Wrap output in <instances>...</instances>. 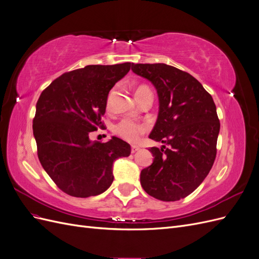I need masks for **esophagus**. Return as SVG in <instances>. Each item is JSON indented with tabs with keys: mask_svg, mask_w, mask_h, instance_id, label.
Returning <instances> with one entry per match:
<instances>
[{
	"mask_svg": "<svg viewBox=\"0 0 259 259\" xmlns=\"http://www.w3.org/2000/svg\"><path fill=\"white\" fill-rule=\"evenodd\" d=\"M139 150V147L138 146H132L131 147V152L132 153H135L136 151H138Z\"/></svg>",
	"mask_w": 259,
	"mask_h": 259,
	"instance_id": "obj_1",
	"label": "esophagus"
}]
</instances>
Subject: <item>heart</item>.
Returning a JSON list of instances; mask_svg holds the SVG:
<instances>
[{"instance_id": "1", "label": "heart", "mask_w": 259, "mask_h": 259, "mask_svg": "<svg viewBox=\"0 0 259 259\" xmlns=\"http://www.w3.org/2000/svg\"><path fill=\"white\" fill-rule=\"evenodd\" d=\"M146 89H148V88L145 85L137 86L135 90V96L138 93H140ZM113 95H114V90L109 92L108 96H107V100H106L107 109H110V107H111ZM112 131L114 134L119 137L127 140V142H130V143H135L140 138V136L144 135L145 133L148 131V125L146 123L137 122L135 120L130 119V117H125V119H122L121 121L114 124Z\"/></svg>"}]
</instances>
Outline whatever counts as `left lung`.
I'll return each instance as SVG.
<instances>
[{"instance_id":"8db88e82","label":"left lung","mask_w":259,"mask_h":259,"mask_svg":"<svg viewBox=\"0 0 259 259\" xmlns=\"http://www.w3.org/2000/svg\"><path fill=\"white\" fill-rule=\"evenodd\" d=\"M133 72L150 81L159 96V114L149 135L162 148L149 149L153 163L140 173L151 197L178 201L192 193L213 166L221 123L213 98L188 72L165 64H132Z\"/></svg>"}]
</instances>
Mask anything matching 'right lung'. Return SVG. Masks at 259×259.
Returning <instances> with one entry per match:
<instances>
[{"instance_id":"obj_1","label":"right lung","mask_w":259,"mask_h":259,"mask_svg":"<svg viewBox=\"0 0 259 259\" xmlns=\"http://www.w3.org/2000/svg\"><path fill=\"white\" fill-rule=\"evenodd\" d=\"M131 66L90 65L66 72L37 100L33 135L38 160L69 195L89 198L105 192L113 182V162L131 154V146L117 137L107 143L90 139L91 132L104 127L108 94Z\"/></svg>"}]
</instances>
